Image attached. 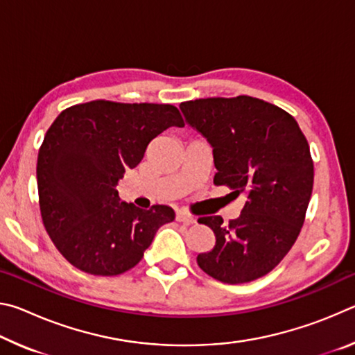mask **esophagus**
<instances>
[{
	"label": "esophagus",
	"instance_id": "34e87169",
	"mask_svg": "<svg viewBox=\"0 0 355 355\" xmlns=\"http://www.w3.org/2000/svg\"><path fill=\"white\" fill-rule=\"evenodd\" d=\"M177 220L182 222V224H186V225L196 224V218H192L191 214L184 213V211H177Z\"/></svg>",
	"mask_w": 355,
	"mask_h": 355
}]
</instances>
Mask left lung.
<instances>
[{
    "mask_svg": "<svg viewBox=\"0 0 355 355\" xmlns=\"http://www.w3.org/2000/svg\"><path fill=\"white\" fill-rule=\"evenodd\" d=\"M180 110L213 148L214 184L248 197L228 224L220 216L199 219L214 232L216 244L197 264L224 284L263 277L302 228L313 189L309 142L286 111L248 95L184 101Z\"/></svg>",
    "mask_w": 355,
    "mask_h": 355,
    "instance_id": "left-lung-1",
    "label": "left lung"
}]
</instances>
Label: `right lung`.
<instances>
[{
	"mask_svg": "<svg viewBox=\"0 0 355 355\" xmlns=\"http://www.w3.org/2000/svg\"><path fill=\"white\" fill-rule=\"evenodd\" d=\"M184 127L175 106L95 100L62 111L48 128L37 158L40 213L65 260L94 275L135 268L161 225L175 219L167 205L141 209L122 202L117 184L141 163L150 141Z\"/></svg>",
	"mask_w": 355,
	"mask_h": 355,
	"instance_id": "add662e5",
	"label": "right lung"
}]
</instances>
